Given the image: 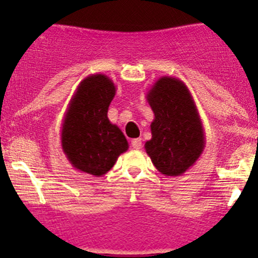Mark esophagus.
<instances>
[{
    "mask_svg": "<svg viewBox=\"0 0 258 258\" xmlns=\"http://www.w3.org/2000/svg\"><path fill=\"white\" fill-rule=\"evenodd\" d=\"M132 147L134 150H141V147H142V140L141 138H136V140L132 141Z\"/></svg>",
    "mask_w": 258,
    "mask_h": 258,
    "instance_id": "1",
    "label": "esophagus"
}]
</instances>
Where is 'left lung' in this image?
<instances>
[{"instance_id": "obj_1", "label": "left lung", "mask_w": 258, "mask_h": 258, "mask_svg": "<svg viewBox=\"0 0 258 258\" xmlns=\"http://www.w3.org/2000/svg\"><path fill=\"white\" fill-rule=\"evenodd\" d=\"M146 99L155 116L146 152L161 174H183L206 147L204 127L190 90L177 77L163 76L146 93Z\"/></svg>"}]
</instances>
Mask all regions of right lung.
Here are the masks:
<instances>
[{"mask_svg":"<svg viewBox=\"0 0 258 258\" xmlns=\"http://www.w3.org/2000/svg\"><path fill=\"white\" fill-rule=\"evenodd\" d=\"M116 86L108 76L85 77L71 98L60 132L61 150L74 168L101 177L129 149L117 125L108 120V107Z\"/></svg>","mask_w":258,"mask_h":258,"instance_id":"right-lung-1","label":"right lung"}]
</instances>
